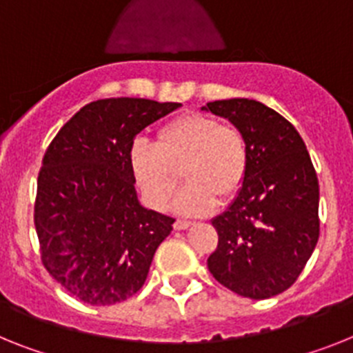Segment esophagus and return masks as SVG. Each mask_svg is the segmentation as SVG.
Returning a JSON list of instances; mask_svg holds the SVG:
<instances>
[{
    "instance_id": "1",
    "label": "esophagus",
    "mask_w": 353,
    "mask_h": 353,
    "mask_svg": "<svg viewBox=\"0 0 353 353\" xmlns=\"http://www.w3.org/2000/svg\"><path fill=\"white\" fill-rule=\"evenodd\" d=\"M188 226H192L190 221H181V219H177V221L174 222V230H186Z\"/></svg>"
}]
</instances>
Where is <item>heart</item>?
Wrapping results in <instances>:
<instances>
[{
	"mask_svg": "<svg viewBox=\"0 0 353 353\" xmlns=\"http://www.w3.org/2000/svg\"><path fill=\"white\" fill-rule=\"evenodd\" d=\"M250 143L235 123L203 112L168 120L156 132V143L136 141L131 168L147 203L163 210L183 179L176 210L203 215L219 203H230L250 174Z\"/></svg>",
	"mask_w": 353,
	"mask_h": 353,
	"instance_id": "b5f03b06",
	"label": "heart"
}]
</instances>
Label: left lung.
<instances>
[{
  "label": "left lung",
  "mask_w": 353,
  "mask_h": 353,
  "mask_svg": "<svg viewBox=\"0 0 353 353\" xmlns=\"http://www.w3.org/2000/svg\"><path fill=\"white\" fill-rule=\"evenodd\" d=\"M244 131L250 174L226 212L212 221L213 278L244 298L265 300L298 280L319 239V185L301 136L274 109L248 99L206 103Z\"/></svg>",
  "instance_id": "8db88e82"
}]
</instances>
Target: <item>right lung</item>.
Returning a JSON list of instances; mask_svg holds the SVG:
<instances>
[{
	"label": "right lung",
	"mask_w": 353,
	"mask_h": 353,
	"mask_svg": "<svg viewBox=\"0 0 353 353\" xmlns=\"http://www.w3.org/2000/svg\"><path fill=\"white\" fill-rule=\"evenodd\" d=\"M177 102L102 99L75 112L44 152L34 206L44 269L90 305L129 300L176 219L136 197L131 149Z\"/></svg>",
	"instance_id": "right-lung-1"
}]
</instances>
